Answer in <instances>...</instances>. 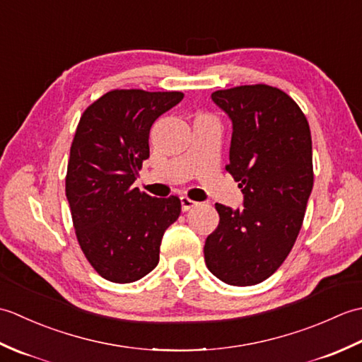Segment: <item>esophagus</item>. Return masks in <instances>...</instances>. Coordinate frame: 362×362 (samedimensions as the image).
<instances>
[{
    "mask_svg": "<svg viewBox=\"0 0 362 362\" xmlns=\"http://www.w3.org/2000/svg\"><path fill=\"white\" fill-rule=\"evenodd\" d=\"M180 204H182V211H188V210L193 209V206L197 205L196 201H193V199H189L187 196L180 197Z\"/></svg>",
    "mask_w": 362,
    "mask_h": 362,
    "instance_id": "1",
    "label": "esophagus"
}]
</instances>
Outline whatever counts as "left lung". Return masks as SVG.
<instances>
[{"label": "left lung", "mask_w": 362, "mask_h": 362, "mask_svg": "<svg viewBox=\"0 0 362 362\" xmlns=\"http://www.w3.org/2000/svg\"><path fill=\"white\" fill-rule=\"evenodd\" d=\"M211 99L233 122L226 169L244 205L216 204L205 263L224 283L252 286L283 264L302 228L314 183L310 124L294 99L266 83L218 90Z\"/></svg>", "instance_id": "1"}]
</instances>
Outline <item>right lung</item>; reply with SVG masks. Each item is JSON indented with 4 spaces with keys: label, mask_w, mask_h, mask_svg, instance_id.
<instances>
[{
    "label": "right lung",
    "mask_w": 362,
    "mask_h": 362,
    "mask_svg": "<svg viewBox=\"0 0 362 362\" xmlns=\"http://www.w3.org/2000/svg\"><path fill=\"white\" fill-rule=\"evenodd\" d=\"M182 91L112 90L82 113L71 143L65 193L83 255L103 279L132 283L158 264L180 199L134 187L149 158V130Z\"/></svg>",
    "instance_id": "obj_1"
}]
</instances>
